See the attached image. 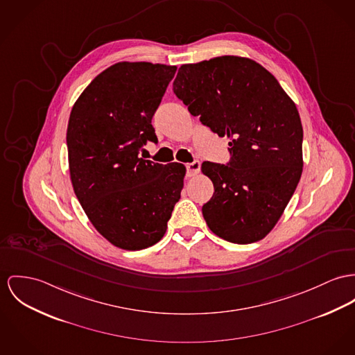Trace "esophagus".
<instances>
[{
	"mask_svg": "<svg viewBox=\"0 0 355 355\" xmlns=\"http://www.w3.org/2000/svg\"><path fill=\"white\" fill-rule=\"evenodd\" d=\"M187 170H188V177H194L200 173V162L194 161L191 164H187Z\"/></svg>",
	"mask_w": 355,
	"mask_h": 355,
	"instance_id": "1",
	"label": "esophagus"
}]
</instances>
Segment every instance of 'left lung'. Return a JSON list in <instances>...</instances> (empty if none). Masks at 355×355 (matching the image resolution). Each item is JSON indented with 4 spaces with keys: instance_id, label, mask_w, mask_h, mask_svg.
Masks as SVG:
<instances>
[{
    "instance_id": "1",
    "label": "left lung",
    "mask_w": 355,
    "mask_h": 355,
    "mask_svg": "<svg viewBox=\"0 0 355 355\" xmlns=\"http://www.w3.org/2000/svg\"><path fill=\"white\" fill-rule=\"evenodd\" d=\"M175 96L218 137L231 141L228 164L204 162L214 196L202 216L218 238L250 245L282 216L302 173V125L293 100L255 60L223 55L182 64Z\"/></svg>"
}]
</instances>
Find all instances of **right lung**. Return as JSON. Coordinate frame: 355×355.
<instances>
[{"label": "right lung", "mask_w": 355, "mask_h": 355, "mask_svg": "<svg viewBox=\"0 0 355 355\" xmlns=\"http://www.w3.org/2000/svg\"><path fill=\"white\" fill-rule=\"evenodd\" d=\"M177 66L119 62L77 98L67 125L70 180L93 227L123 250L158 243L181 197L187 167L139 157L155 141L151 119Z\"/></svg>", "instance_id": "add662e5"}]
</instances>
